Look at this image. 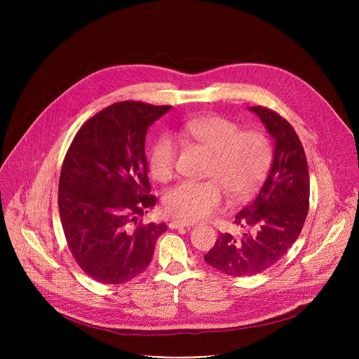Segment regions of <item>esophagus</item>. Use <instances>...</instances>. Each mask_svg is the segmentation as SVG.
Masks as SVG:
<instances>
[{
    "label": "esophagus",
    "instance_id": "esophagus-1",
    "mask_svg": "<svg viewBox=\"0 0 359 359\" xmlns=\"http://www.w3.org/2000/svg\"><path fill=\"white\" fill-rule=\"evenodd\" d=\"M169 227L170 229H182V227H191V224H189V223H183V222H179V220H173V222H170L169 223Z\"/></svg>",
    "mask_w": 359,
    "mask_h": 359
}]
</instances>
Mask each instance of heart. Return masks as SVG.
I'll return each instance as SVG.
<instances>
[{"instance_id": "1", "label": "heart", "mask_w": 359, "mask_h": 359, "mask_svg": "<svg viewBox=\"0 0 359 359\" xmlns=\"http://www.w3.org/2000/svg\"><path fill=\"white\" fill-rule=\"evenodd\" d=\"M182 132L213 153L208 182H182L166 191L163 208L177 220L193 223L217 213L224 203V191L231 198H244L260 186L269 172L273 150L263 132L244 130L220 115H206L187 121ZM177 147L169 135L151 144L147 165L151 177L166 183L175 175Z\"/></svg>"}]
</instances>
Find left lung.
Returning a JSON list of instances; mask_svg holds the SVG:
<instances>
[{
  "label": "left lung",
  "mask_w": 359,
  "mask_h": 359,
  "mask_svg": "<svg viewBox=\"0 0 359 359\" xmlns=\"http://www.w3.org/2000/svg\"><path fill=\"white\" fill-rule=\"evenodd\" d=\"M248 109L274 140V155L257 196L236 216L234 223L247 233H222L204 255L209 266L231 277L254 276L276 264L298 238L310 206L309 165L295 130L271 109Z\"/></svg>",
  "instance_id": "1"
}]
</instances>
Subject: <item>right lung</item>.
Listing matches in <instances>:
<instances>
[{
  "label": "right lung",
  "instance_id": "right-lung-1",
  "mask_svg": "<svg viewBox=\"0 0 359 359\" xmlns=\"http://www.w3.org/2000/svg\"><path fill=\"white\" fill-rule=\"evenodd\" d=\"M172 107L118 102L75 135L60 176L58 206L68 247L78 266L102 284L142 274L165 223H139L156 204L150 193L144 139Z\"/></svg>",
  "mask_w": 359,
  "mask_h": 359
}]
</instances>
